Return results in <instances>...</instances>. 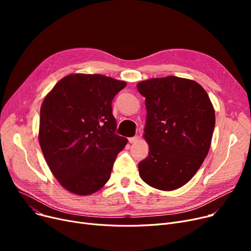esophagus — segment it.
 <instances>
[{
  "mask_svg": "<svg viewBox=\"0 0 251 251\" xmlns=\"http://www.w3.org/2000/svg\"><path fill=\"white\" fill-rule=\"evenodd\" d=\"M129 142L130 143H136L138 140H139V136H134V137H130L129 139Z\"/></svg>",
  "mask_w": 251,
  "mask_h": 251,
  "instance_id": "34e87169",
  "label": "esophagus"
}]
</instances>
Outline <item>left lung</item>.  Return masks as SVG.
<instances>
[{
	"mask_svg": "<svg viewBox=\"0 0 251 251\" xmlns=\"http://www.w3.org/2000/svg\"><path fill=\"white\" fill-rule=\"evenodd\" d=\"M146 98L143 137L149 156L138 164L150 186L172 191L196 174L210 148L216 116L203 87L177 76L151 78L137 83Z\"/></svg>",
	"mask_w": 251,
	"mask_h": 251,
	"instance_id": "obj_1",
	"label": "left lung"
}]
</instances>
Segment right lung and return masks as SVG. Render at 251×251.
<instances>
[{"instance_id":"obj_1","label":"right lung","mask_w":251,"mask_h":251,"mask_svg":"<svg viewBox=\"0 0 251 251\" xmlns=\"http://www.w3.org/2000/svg\"><path fill=\"white\" fill-rule=\"evenodd\" d=\"M125 81L100 74H69L46 96L38 141L46 162L61 185L89 195L111 177L127 138L115 133L112 100Z\"/></svg>"}]
</instances>
